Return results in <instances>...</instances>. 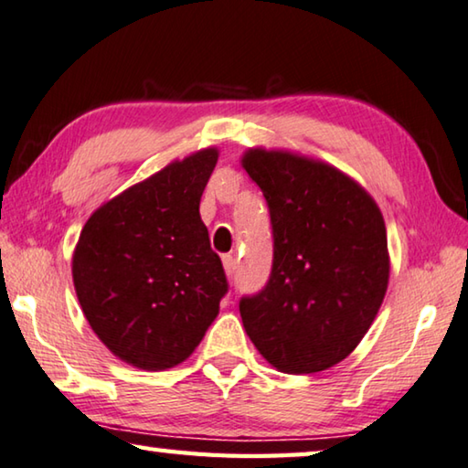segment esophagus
<instances>
[{"mask_svg": "<svg viewBox=\"0 0 468 468\" xmlns=\"http://www.w3.org/2000/svg\"><path fill=\"white\" fill-rule=\"evenodd\" d=\"M221 261H224V270L228 273V278H229V275H234V270H236L234 255H224V257H221Z\"/></svg>", "mask_w": 468, "mask_h": 468, "instance_id": "esophagus-1", "label": "esophagus"}]
</instances>
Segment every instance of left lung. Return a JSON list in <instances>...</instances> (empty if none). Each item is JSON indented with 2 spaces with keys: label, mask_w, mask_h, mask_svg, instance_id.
Returning <instances> with one entry per match:
<instances>
[{
  "label": "left lung",
  "mask_w": 468,
  "mask_h": 468,
  "mask_svg": "<svg viewBox=\"0 0 468 468\" xmlns=\"http://www.w3.org/2000/svg\"><path fill=\"white\" fill-rule=\"evenodd\" d=\"M240 164L273 229L270 282L240 301L244 329L278 371H325L358 346L384 303V216L361 184L319 159L257 147Z\"/></svg>",
  "instance_id": "1"
}]
</instances>
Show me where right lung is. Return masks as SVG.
Segmentation results:
<instances>
[{"instance_id": "1", "label": "right lung", "mask_w": 468, "mask_h": 468, "mask_svg": "<svg viewBox=\"0 0 468 468\" xmlns=\"http://www.w3.org/2000/svg\"><path fill=\"white\" fill-rule=\"evenodd\" d=\"M218 157L207 147L167 164L95 209L76 242L72 280L84 317L139 369L186 361L228 292L198 213Z\"/></svg>"}]
</instances>
